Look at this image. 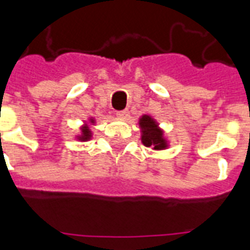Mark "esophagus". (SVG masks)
<instances>
[{
	"label": "esophagus",
	"mask_w": 250,
	"mask_h": 250,
	"mask_svg": "<svg viewBox=\"0 0 250 250\" xmlns=\"http://www.w3.org/2000/svg\"><path fill=\"white\" fill-rule=\"evenodd\" d=\"M129 115V111L128 110H119L117 111V117L118 118H127Z\"/></svg>",
	"instance_id": "1"
}]
</instances>
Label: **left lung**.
Instances as JSON below:
<instances>
[{"label": "left lung", "instance_id": "1", "mask_svg": "<svg viewBox=\"0 0 250 250\" xmlns=\"http://www.w3.org/2000/svg\"><path fill=\"white\" fill-rule=\"evenodd\" d=\"M141 127V141L147 147H153L154 150H162L167 147V141L163 137V131L158 127L157 122L150 115H143L140 119Z\"/></svg>", "mask_w": 250, "mask_h": 250}]
</instances>
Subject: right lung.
I'll return each instance as SVG.
<instances>
[{"label":"right lung","mask_w":250,"mask_h":250,"mask_svg":"<svg viewBox=\"0 0 250 250\" xmlns=\"http://www.w3.org/2000/svg\"><path fill=\"white\" fill-rule=\"evenodd\" d=\"M93 122V121H91ZM91 137V131L88 127H83L82 128V135L79 136V140H82V141H87V140H90Z\"/></svg>","instance_id":"add662e5"}]
</instances>
